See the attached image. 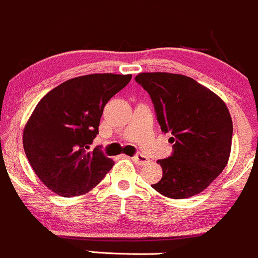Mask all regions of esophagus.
Masks as SVG:
<instances>
[{"label":"esophagus","instance_id":"1","mask_svg":"<svg viewBox=\"0 0 258 258\" xmlns=\"http://www.w3.org/2000/svg\"><path fill=\"white\" fill-rule=\"evenodd\" d=\"M132 160L134 163H137V164H139V165H144V164H147L148 162H149L148 157H145V155L142 154V153H138V154H135L134 157L132 158Z\"/></svg>","mask_w":258,"mask_h":258}]
</instances>
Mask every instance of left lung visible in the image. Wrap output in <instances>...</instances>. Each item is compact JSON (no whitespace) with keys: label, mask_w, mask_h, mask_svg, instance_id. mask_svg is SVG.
Instances as JSON below:
<instances>
[{"label":"left lung","mask_w":258,"mask_h":258,"mask_svg":"<svg viewBox=\"0 0 258 258\" xmlns=\"http://www.w3.org/2000/svg\"><path fill=\"white\" fill-rule=\"evenodd\" d=\"M135 81L150 95L162 132L172 134L173 153L158 160L163 177L152 187L174 200L198 195L228 163L233 125L226 104L179 74L142 73Z\"/></svg>","instance_id":"obj_1"}]
</instances>
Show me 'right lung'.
Segmentation results:
<instances>
[{
  "mask_svg": "<svg viewBox=\"0 0 258 258\" xmlns=\"http://www.w3.org/2000/svg\"><path fill=\"white\" fill-rule=\"evenodd\" d=\"M132 75L91 74L60 84L39 101L24 129V149L48 189L62 197L88 193L114 162L90 145L99 134L105 104Z\"/></svg>",
  "mask_w": 258,
  "mask_h": 258,
  "instance_id": "obj_1",
  "label": "right lung"
}]
</instances>
